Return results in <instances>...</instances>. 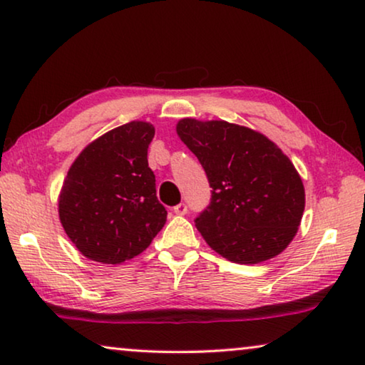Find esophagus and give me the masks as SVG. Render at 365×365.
<instances>
[{
    "mask_svg": "<svg viewBox=\"0 0 365 365\" xmlns=\"http://www.w3.org/2000/svg\"><path fill=\"white\" fill-rule=\"evenodd\" d=\"M173 212L175 214H178V216H185V214L188 212V206L185 205V203H180V205H177L175 207H173Z\"/></svg>",
    "mask_w": 365,
    "mask_h": 365,
    "instance_id": "obj_1",
    "label": "esophagus"
}]
</instances>
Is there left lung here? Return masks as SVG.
Instances as JSON below:
<instances>
[{"label":"left lung","mask_w":365,"mask_h":365,"mask_svg":"<svg viewBox=\"0 0 365 365\" xmlns=\"http://www.w3.org/2000/svg\"><path fill=\"white\" fill-rule=\"evenodd\" d=\"M177 133L212 188L210 205L195 219L207 245L242 264L279 255L305 206L302 180L287 155L266 136L227 121L183 118Z\"/></svg>","instance_id":"1"}]
</instances>
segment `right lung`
Returning <instances> with one entry per match:
<instances>
[{
  "label": "right lung",
  "mask_w": 365,
  "mask_h": 365,
  "mask_svg": "<svg viewBox=\"0 0 365 365\" xmlns=\"http://www.w3.org/2000/svg\"><path fill=\"white\" fill-rule=\"evenodd\" d=\"M154 126L131 121L91 143L73 162L58 212L78 250L117 264L146 250L164 227L167 211L155 196L148 165Z\"/></svg>",
  "instance_id": "add662e5"
}]
</instances>
